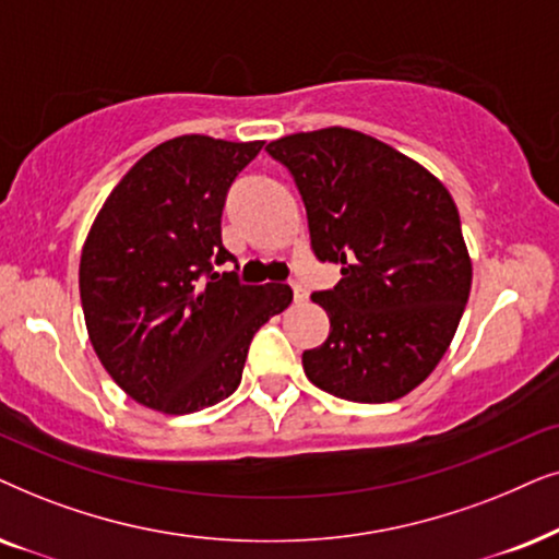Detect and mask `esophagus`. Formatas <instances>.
Instances as JSON below:
<instances>
[{
  "mask_svg": "<svg viewBox=\"0 0 559 559\" xmlns=\"http://www.w3.org/2000/svg\"><path fill=\"white\" fill-rule=\"evenodd\" d=\"M292 292H294V301H296V304L307 299V292H304V286L299 284V281H292Z\"/></svg>",
  "mask_w": 559,
  "mask_h": 559,
  "instance_id": "1",
  "label": "esophagus"
}]
</instances>
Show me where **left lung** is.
Listing matches in <instances>:
<instances>
[{
  "label": "left lung",
  "mask_w": 559,
  "mask_h": 559,
  "mask_svg": "<svg viewBox=\"0 0 559 559\" xmlns=\"http://www.w3.org/2000/svg\"><path fill=\"white\" fill-rule=\"evenodd\" d=\"M265 151L301 193L317 260L342 273L311 294L330 337L301 355L309 381L357 404L406 396L448 353L471 296L450 191L391 145L345 128L296 132Z\"/></svg>",
  "instance_id": "8db88e82"
}]
</instances>
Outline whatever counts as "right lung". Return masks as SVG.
Here are the masks:
<instances>
[{
	"label": "right lung",
	"mask_w": 559,
	"mask_h": 559,
	"mask_svg": "<svg viewBox=\"0 0 559 559\" xmlns=\"http://www.w3.org/2000/svg\"><path fill=\"white\" fill-rule=\"evenodd\" d=\"M263 143L181 135L143 155L96 214L79 267L88 340L138 404L191 414L240 385L255 332L294 299L248 286L222 245V210ZM237 267V265H235Z\"/></svg>",
	"instance_id": "1"
}]
</instances>
